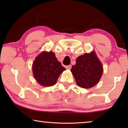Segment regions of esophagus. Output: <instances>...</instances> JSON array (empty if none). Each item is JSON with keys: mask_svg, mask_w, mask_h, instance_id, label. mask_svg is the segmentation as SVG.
<instances>
[{"mask_svg": "<svg viewBox=\"0 0 128 128\" xmlns=\"http://www.w3.org/2000/svg\"><path fill=\"white\" fill-rule=\"evenodd\" d=\"M66 69H67V70H70L72 68V66H71V65H69V66H66Z\"/></svg>", "mask_w": 128, "mask_h": 128, "instance_id": "34e87169", "label": "esophagus"}]
</instances>
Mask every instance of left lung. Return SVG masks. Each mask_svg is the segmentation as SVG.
<instances>
[{
	"mask_svg": "<svg viewBox=\"0 0 128 128\" xmlns=\"http://www.w3.org/2000/svg\"><path fill=\"white\" fill-rule=\"evenodd\" d=\"M76 62L70 70L78 86L90 88L96 85L102 76L103 66L96 53L92 51L78 56Z\"/></svg>",
	"mask_w": 128,
	"mask_h": 128,
	"instance_id": "obj_1",
	"label": "left lung"
}]
</instances>
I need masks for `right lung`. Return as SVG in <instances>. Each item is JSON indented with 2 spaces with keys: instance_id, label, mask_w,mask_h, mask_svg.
Returning <instances> with one entry per match:
<instances>
[{
  "instance_id": "right-lung-1",
  "label": "right lung",
  "mask_w": 128,
  "mask_h": 128,
  "mask_svg": "<svg viewBox=\"0 0 128 128\" xmlns=\"http://www.w3.org/2000/svg\"><path fill=\"white\" fill-rule=\"evenodd\" d=\"M66 70L52 51L42 52L36 57L32 65L34 78L40 86H53L60 74Z\"/></svg>"
}]
</instances>
